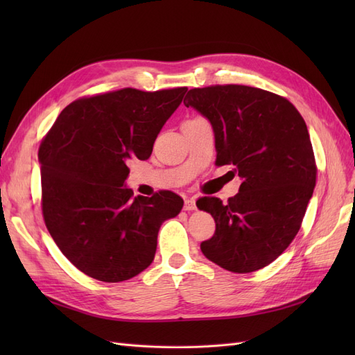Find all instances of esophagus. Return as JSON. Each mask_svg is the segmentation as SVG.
Returning a JSON list of instances; mask_svg holds the SVG:
<instances>
[{
	"mask_svg": "<svg viewBox=\"0 0 355 355\" xmlns=\"http://www.w3.org/2000/svg\"><path fill=\"white\" fill-rule=\"evenodd\" d=\"M184 209H185L187 211H191V210H196V209H197V204H196V200H194V198H187V200H185V206H184Z\"/></svg>",
	"mask_w": 355,
	"mask_h": 355,
	"instance_id": "34e87169",
	"label": "esophagus"
}]
</instances>
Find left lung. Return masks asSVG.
<instances>
[{
    "label": "left lung",
    "mask_w": 355,
    "mask_h": 355,
    "mask_svg": "<svg viewBox=\"0 0 355 355\" xmlns=\"http://www.w3.org/2000/svg\"><path fill=\"white\" fill-rule=\"evenodd\" d=\"M184 103L211 124L214 164L234 166L241 179L227 204L198 200L216 222L201 252L231 272L261 270L292 243L314 192L317 167L304 118L282 96L249 85L192 89Z\"/></svg>",
    "instance_id": "obj_1"
}]
</instances>
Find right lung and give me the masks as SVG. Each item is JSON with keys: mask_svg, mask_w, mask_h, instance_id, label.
I'll list each match as a JSON object with an SVG mask.
<instances>
[{"mask_svg": "<svg viewBox=\"0 0 355 355\" xmlns=\"http://www.w3.org/2000/svg\"><path fill=\"white\" fill-rule=\"evenodd\" d=\"M187 87L123 89L72 102L42 141L38 159L46 227L81 272L105 283L133 278L153 263L158 231L184 200L148 198L125 187L128 161L148 159Z\"/></svg>", "mask_w": 355, "mask_h": 355, "instance_id": "obj_1", "label": "right lung"}]
</instances>
